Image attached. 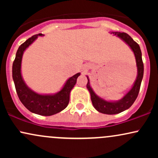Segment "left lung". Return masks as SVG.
I'll return each mask as SVG.
<instances>
[{
  "instance_id": "8db88e82",
  "label": "left lung",
  "mask_w": 158,
  "mask_h": 158,
  "mask_svg": "<svg viewBox=\"0 0 158 158\" xmlns=\"http://www.w3.org/2000/svg\"><path fill=\"white\" fill-rule=\"evenodd\" d=\"M110 34H113L114 35L117 36L121 40H123L126 44L129 47L130 49L133 52L135 56L136 64H137V74L136 79L132 85L131 88L119 100L110 101L106 100L103 98L99 97L94 92L93 88L90 86V79L88 76H86L88 79V84L87 88L90 94V99L92 104L96 110L100 113L106 114H117L124 111L131 107L138 96L139 88H140L141 81L143 77V63L142 60V52L139 46L137 43H136L130 35H128L125 32H109Z\"/></svg>"
}]
</instances>
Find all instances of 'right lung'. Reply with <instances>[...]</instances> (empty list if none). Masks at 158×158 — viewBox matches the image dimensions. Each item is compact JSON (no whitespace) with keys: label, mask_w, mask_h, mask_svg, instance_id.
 Listing matches in <instances>:
<instances>
[{"label":"right lung","mask_w":158,"mask_h":158,"mask_svg":"<svg viewBox=\"0 0 158 158\" xmlns=\"http://www.w3.org/2000/svg\"><path fill=\"white\" fill-rule=\"evenodd\" d=\"M44 36L38 34L27 39L19 48L12 64V79L16 92L22 104L32 113L42 116H52L66 108L70 101V94L77 82L80 73H77L67 79L59 91L55 94H39L27 86L21 74V61L23 52L38 37Z\"/></svg>","instance_id":"add662e5"}]
</instances>
